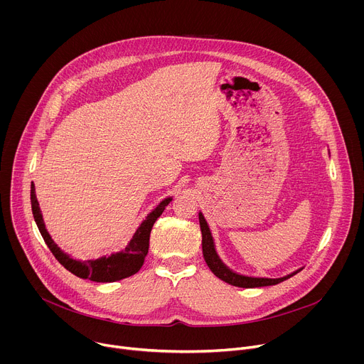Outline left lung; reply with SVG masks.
<instances>
[{"label":"left lung","mask_w":364,"mask_h":364,"mask_svg":"<svg viewBox=\"0 0 364 364\" xmlns=\"http://www.w3.org/2000/svg\"><path fill=\"white\" fill-rule=\"evenodd\" d=\"M198 222H200V229H201V246H203V256L204 261L207 264V267L210 268V271L220 278L222 281L233 285V287H240V288H259V287H269V285H277L291 277H294L295 274H298L301 269L282 277V278H253V277H245V275H239L236 272H233L232 269H229L222 261L219 255L216 253L215 249V242L210 233L209 226H207L205 219L203 218L201 213H198Z\"/></svg>","instance_id":"1"}]
</instances>
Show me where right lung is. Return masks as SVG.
I'll list each match as a JSON object with an SVG mask.
<instances>
[{"label": "right lung", "mask_w": 364, "mask_h": 364, "mask_svg": "<svg viewBox=\"0 0 364 364\" xmlns=\"http://www.w3.org/2000/svg\"><path fill=\"white\" fill-rule=\"evenodd\" d=\"M30 196H31V210H33L34 220L51 253L55 255V257L69 272H72L79 278L90 279L95 282H115V281L128 278L141 269L149 247L151 229L155 220L163 215L166 205L171 201V197L164 198L157 207H155V209L146 216V219L141 223V226L136 229L131 242L122 252L112 253L111 256H102L99 259H89V261H76V259L66 255L53 242V239L50 237L48 232L46 230L43 216L38 207V201L36 197L34 184H31Z\"/></svg>", "instance_id": "right-lung-1"}]
</instances>
